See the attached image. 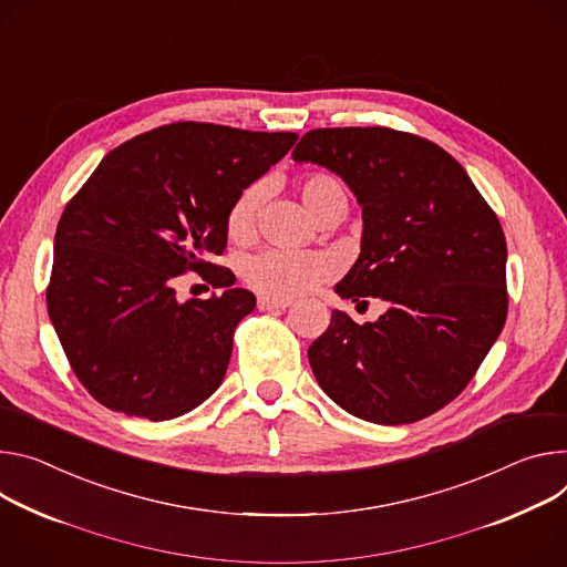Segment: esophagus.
Wrapping results in <instances>:
<instances>
[{
	"label": "esophagus",
	"mask_w": 567,
	"mask_h": 567,
	"mask_svg": "<svg viewBox=\"0 0 567 567\" xmlns=\"http://www.w3.org/2000/svg\"><path fill=\"white\" fill-rule=\"evenodd\" d=\"M289 305H291V300H274V298H267V296H260V298H257V310H262V312H278V310H287Z\"/></svg>",
	"instance_id": "34e87169"
}]
</instances>
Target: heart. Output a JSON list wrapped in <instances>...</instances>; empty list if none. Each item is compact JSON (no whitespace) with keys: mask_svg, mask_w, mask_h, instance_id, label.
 <instances>
[{"mask_svg":"<svg viewBox=\"0 0 567 567\" xmlns=\"http://www.w3.org/2000/svg\"><path fill=\"white\" fill-rule=\"evenodd\" d=\"M296 189L305 208L319 221L339 205H348L343 185L326 174L310 172L296 181ZM265 185L252 183L239 192L226 215V235L233 244H250L257 237V221L265 205ZM332 276V262L321 252H291L269 248L246 257L241 262V280L252 291L274 300H287L315 289Z\"/></svg>","mask_w":567,"mask_h":567,"instance_id":"b5f03b06","label":"heart"}]
</instances>
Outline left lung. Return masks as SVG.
<instances>
[{
    "mask_svg": "<svg viewBox=\"0 0 567 567\" xmlns=\"http://www.w3.org/2000/svg\"><path fill=\"white\" fill-rule=\"evenodd\" d=\"M291 156L339 174L362 205V252L337 293L391 305L364 326L332 312L307 350L317 382L371 423L432 416L468 386L506 321L497 215L447 151L414 133L315 128Z\"/></svg>",
    "mask_w": 567,
    "mask_h": 567,
    "instance_id": "1",
    "label": "left lung"
}]
</instances>
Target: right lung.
I'll return each instance as SVG.
<instances>
[{"instance_id":"1","label":"right lung","mask_w":567,"mask_h":567,"mask_svg":"<svg viewBox=\"0 0 567 567\" xmlns=\"http://www.w3.org/2000/svg\"><path fill=\"white\" fill-rule=\"evenodd\" d=\"M296 140L208 122L167 124L113 148L70 198L54 237L47 310L96 402L169 421L219 389L255 296L208 260L226 248L233 200ZM189 270L227 291L181 303L175 285Z\"/></svg>"}]
</instances>
